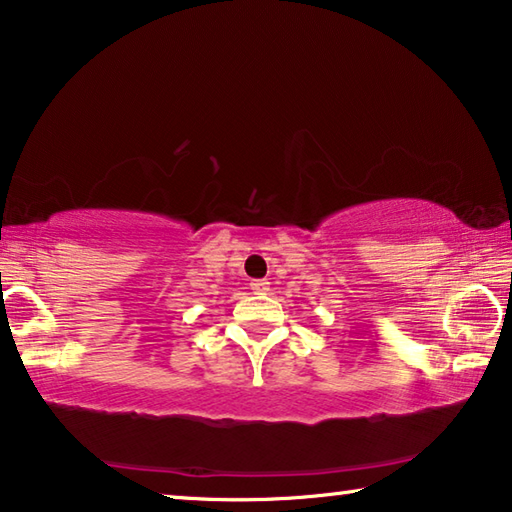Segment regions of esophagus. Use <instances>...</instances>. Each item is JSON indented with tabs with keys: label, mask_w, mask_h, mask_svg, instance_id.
Here are the masks:
<instances>
[{
	"label": "esophagus",
	"mask_w": 512,
	"mask_h": 512,
	"mask_svg": "<svg viewBox=\"0 0 512 512\" xmlns=\"http://www.w3.org/2000/svg\"><path fill=\"white\" fill-rule=\"evenodd\" d=\"M250 289H253L255 293H266L268 289H271V282H268V280H253V282H250Z\"/></svg>",
	"instance_id": "obj_1"
}]
</instances>
